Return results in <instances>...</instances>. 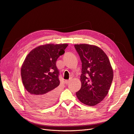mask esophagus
I'll return each mask as SVG.
<instances>
[{"label": "esophagus", "mask_w": 134, "mask_h": 134, "mask_svg": "<svg viewBox=\"0 0 134 134\" xmlns=\"http://www.w3.org/2000/svg\"><path fill=\"white\" fill-rule=\"evenodd\" d=\"M70 80H66V81H65V83H66V84H68L70 83Z\"/></svg>", "instance_id": "34e87169"}]
</instances>
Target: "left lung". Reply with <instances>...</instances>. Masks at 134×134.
Segmentation results:
<instances>
[{
  "instance_id": "1",
  "label": "left lung",
  "mask_w": 134,
  "mask_h": 134,
  "mask_svg": "<svg viewBox=\"0 0 134 134\" xmlns=\"http://www.w3.org/2000/svg\"><path fill=\"white\" fill-rule=\"evenodd\" d=\"M81 61V87L76 93L84 104L94 106L108 94L113 71L108 56L100 47L88 44L74 46Z\"/></svg>"
}]
</instances>
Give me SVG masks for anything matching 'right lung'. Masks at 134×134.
<instances>
[{
  "label": "right lung",
  "mask_w": 134,
  "mask_h": 134,
  "mask_svg": "<svg viewBox=\"0 0 134 134\" xmlns=\"http://www.w3.org/2000/svg\"><path fill=\"white\" fill-rule=\"evenodd\" d=\"M67 46L66 43L40 46L30 51L24 62L23 83L28 97L37 105L48 106L56 101L60 84L56 62Z\"/></svg>",
  "instance_id": "right-lung-1"
}]
</instances>
